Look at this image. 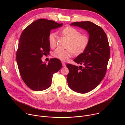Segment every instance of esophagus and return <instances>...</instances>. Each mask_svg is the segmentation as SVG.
I'll use <instances>...</instances> for the list:
<instances>
[{
    "label": "esophagus",
    "mask_w": 125,
    "mask_h": 125,
    "mask_svg": "<svg viewBox=\"0 0 125 125\" xmlns=\"http://www.w3.org/2000/svg\"><path fill=\"white\" fill-rule=\"evenodd\" d=\"M62 66H63V67H66V64H65V63L64 62H62Z\"/></svg>",
    "instance_id": "obj_1"
}]
</instances>
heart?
<instances>
[{
    "instance_id": "heart-1",
    "label": "heart",
    "mask_w": 125,
    "mask_h": 125,
    "mask_svg": "<svg viewBox=\"0 0 125 125\" xmlns=\"http://www.w3.org/2000/svg\"><path fill=\"white\" fill-rule=\"evenodd\" d=\"M60 33L65 37L69 42L67 49L57 48L53 52V56L62 61H66L72 54L79 55L87 48L90 39L87 35L81 34V32L76 29L68 26L65 28ZM48 43L50 47L54 48L56 45L57 35L55 32L50 33L48 38Z\"/></svg>"
}]
</instances>
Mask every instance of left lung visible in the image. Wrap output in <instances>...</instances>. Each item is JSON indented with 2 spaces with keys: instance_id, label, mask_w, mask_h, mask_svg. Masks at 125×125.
Returning <instances> with one entry per match:
<instances>
[{
  "instance_id": "8db88e82",
  "label": "left lung",
  "mask_w": 125,
  "mask_h": 125,
  "mask_svg": "<svg viewBox=\"0 0 125 125\" xmlns=\"http://www.w3.org/2000/svg\"><path fill=\"white\" fill-rule=\"evenodd\" d=\"M71 26L85 30L90 42L85 50L74 61L83 67L67 64L68 86L73 91L85 94L95 88L104 78L110 57V47L107 35L99 26L90 22H76Z\"/></svg>"
}]
</instances>
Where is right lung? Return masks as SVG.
Masks as SVG:
<instances>
[{
    "label": "right lung",
    "instance_id": "right-lung-1",
    "mask_svg": "<svg viewBox=\"0 0 125 125\" xmlns=\"http://www.w3.org/2000/svg\"><path fill=\"white\" fill-rule=\"evenodd\" d=\"M63 23L40 19L31 23L22 32L16 53L19 72L24 83L32 90L42 91L49 87L53 75L61 68L59 59L52 58L47 64L42 58L49 54L48 38L52 29Z\"/></svg>",
    "mask_w": 125,
    "mask_h": 125
}]
</instances>
